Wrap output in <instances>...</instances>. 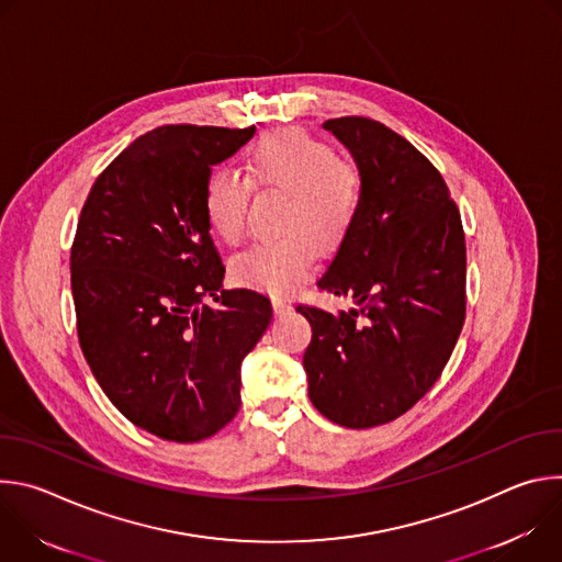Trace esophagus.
<instances>
[{"mask_svg": "<svg viewBox=\"0 0 562 562\" xmlns=\"http://www.w3.org/2000/svg\"><path fill=\"white\" fill-rule=\"evenodd\" d=\"M273 308H276V313L289 311V308H291V302H289L286 297H273Z\"/></svg>", "mask_w": 562, "mask_h": 562, "instance_id": "34e87169", "label": "esophagus"}]
</instances>
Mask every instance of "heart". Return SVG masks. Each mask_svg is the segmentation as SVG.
Returning <instances> with one entry per match:
<instances>
[{
    "instance_id": "b5f03b06",
    "label": "heart",
    "mask_w": 562,
    "mask_h": 562,
    "mask_svg": "<svg viewBox=\"0 0 562 562\" xmlns=\"http://www.w3.org/2000/svg\"><path fill=\"white\" fill-rule=\"evenodd\" d=\"M245 180L233 169H215L204 187V213L226 245L247 233L251 189L282 191L280 231L233 260V278L269 293L293 291L311 271L317 249L331 251L349 235L362 206L360 173L336 150L306 131L278 128L262 135L243 159Z\"/></svg>"
}]
</instances>
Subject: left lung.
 Wrapping results in <instances>:
<instances>
[{
  "label": "left lung",
  "mask_w": 562,
  "mask_h": 562,
  "mask_svg": "<svg viewBox=\"0 0 562 562\" xmlns=\"http://www.w3.org/2000/svg\"><path fill=\"white\" fill-rule=\"evenodd\" d=\"M353 155L362 206L319 291L353 295L338 315L297 304L313 336L308 397L331 423L367 429L407 414L440 378L464 325L467 247L440 171L403 135L360 115L323 124Z\"/></svg>",
  "instance_id": "8db88e82"
}]
</instances>
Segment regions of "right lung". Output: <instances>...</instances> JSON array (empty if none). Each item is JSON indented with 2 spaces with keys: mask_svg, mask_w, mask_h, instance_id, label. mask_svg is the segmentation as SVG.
<instances>
[{
  "mask_svg": "<svg viewBox=\"0 0 562 562\" xmlns=\"http://www.w3.org/2000/svg\"><path fill=\"white\" fill-rule=\"evenodd\" d=\"M254 133L167 124L139 135L98 176L77 222L79 347L120 414L162 440L200 442L233 420L239 364L273 317L267 295L222 289L204 213L211 167Z\"/></svg>",
  "mask_w": 562,
  "mask_h": 562,
  "instance_id": "1",
  "label": "right lung"
}]
</instances>
